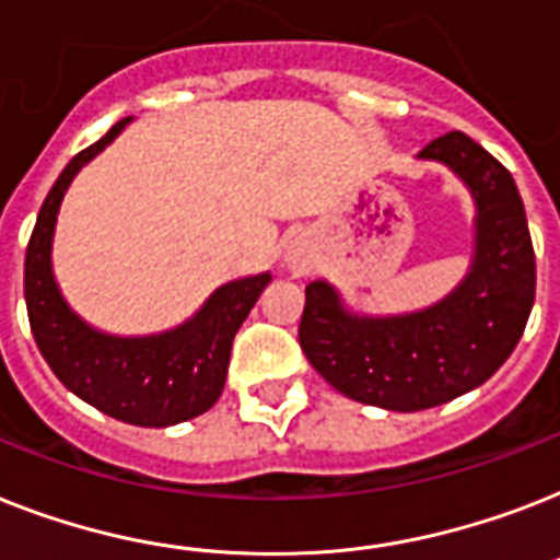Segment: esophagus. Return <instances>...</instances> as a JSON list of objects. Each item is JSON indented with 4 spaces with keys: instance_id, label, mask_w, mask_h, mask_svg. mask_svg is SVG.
<instances>
[{
    "instance_id": "obj_1",
    "label": "esophagus",
    "mask_w": 560,
    "mask_h": 560,
    "mask_svg": "<svg viewBox=\"0 0 560 560\" xmlns=\"http://www.w3.org/2000/svg\"><path fill=\"white\" fill-rule=\"evenodd\" d=\"M288 267H293L295 272H304L307 270V258H304V253H288Z\"/></svg>"
}]
</instances>
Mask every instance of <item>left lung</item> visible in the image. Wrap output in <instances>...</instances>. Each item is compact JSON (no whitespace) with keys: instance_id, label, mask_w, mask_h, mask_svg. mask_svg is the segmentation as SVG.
Returning <instances> with one entry per match:
<instances>
[{"instance_id":"8db88e82","label":"left lung","mask_w":560,"mask_h":560,"mask_svg":"<svg viewBox=\"0 0 560 560\" xmlns=\"http://www.w3.org/2000/svg\"><path fill=\"white\" fill-rule=\"evenodd\" d=\"M417 158L445 163L475 198V261L443 302L357 316L327 281L304 288L299 345L339 394L388 411L443 406L483 385L515 351L535 302V249L515 180L480 143L448 131Z\"/></svg>"}]
</instances>
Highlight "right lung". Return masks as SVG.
I'll return each mask as SVG.
<instances>
[{
	"mask_svg": "<svg viewBox=\"0 0 560 560\" xmlns=\"http://www.w3.org/2000/svg\"><path fill=\"white\" fill-rule=\"evenodd\" d=\"M129 120L115 122L59 172L36 215L25 253V304L36 348L71 394L129 425L163 429L215 406L226 383L235 334L267 288L270 272L218 288L192 319L166 334H100L68 307L51 272L59 203L77 172L103 152Z\"/></svg>",
	"mask_w": 560,
	"mask_h": 560,
	"instance_id": "right-lung-1",
	"label": "right lung"
}]
</instances>
